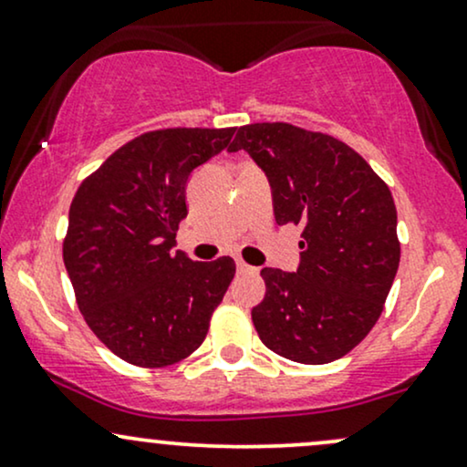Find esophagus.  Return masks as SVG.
I'll return each mask as SVG.
<instances>
[{"label":"esophagus","instance_id":"esophagus-1","mask_svg":"<svg viewBox=\"0 0 467 467\" xmlns=\"http://www.w3.org/2000/svg\"><path fill=\"white\" fill-rule=\"evenodd\" d=\"M237 272H239V274H245V272H254V267H250L248 263H244V261H237Z\"/></svg>","mask_w":467,"mask_h":467}]
</instances>
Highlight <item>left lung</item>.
Wrapping results in <instances>:
<instances>
[{"label": "left lung", "instance_id": "left-lung-1", "mask_svg": "<svg viewBox=\"0 0 467 467\" xmlns=\"http://www.w3.org/2000/svg\"><path fill=\"white\" fill-rule=\"evenodd\" d=\"M228 150L267 173L280 226H302L297 272L261 269L258 337L296 363L341 358L379 322L400 263L389 187L350 145L285 121L241 126Z\"/></svg>", "mask_w": 467, "mask_h": 467}]
</instances>
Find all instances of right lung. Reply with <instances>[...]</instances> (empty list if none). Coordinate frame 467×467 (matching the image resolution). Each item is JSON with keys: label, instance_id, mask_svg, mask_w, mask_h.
<instances>
[{"label": "right lung", "instance_id": "right-lung-1", "mask_svg": "<svg viewBox=\"0 0 467 467\" xmlns=\"http://www.w3.org/2000/svg\"><path fill=\"white\" fill-rule=\"evenodd\" d=\"M237 128H162L112 151L71 200L63 261L84 322L139 368L173 365L202 346L234 261L173 252L187 180Z\"/></svg>", "mask_w": 467, "mask_h": 467}]
</instances>
